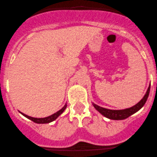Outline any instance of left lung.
Masks as SVG:
<instances>
[{"label":"left lung","mask_w":157,"mask_h":157,"mask_svg":"<svg viewBox=\"0 0 157 157\" xmlns=\"http://www.w3.org/2000/svg\"><path fill=\"white\" fill-rule=\"evenodd\" d=\"M150 90V85L149 86L148 89H147V92L143 96V98L140 100V102L137 104H136L133 106L130 107V108L125 109H120V110H113V109H109L102 108L101 106L95 105V103H92L93 106L95 107V109L97 111L99 112L102 115H103L105 117L108 118L110 119H114V120H122V119H125L128 118L129 116H132L135 113L138 112L143 105H145L146 102H147V98L149 96Z\"/></svg>","instance_id":"left-lung-1"}]
</instances>
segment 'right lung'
<instances>
[{
  "label": "right lung",
  "instance_id": "right-lung-1",
  "mask_svg": "<svg viewBox=\"0 0 157 157\" xmlns=\"http://www.w3.org/2000/svg\"><path fill=\"white\" fill-rule=\"evenodd\" d=\"M66 107H67V105L65 104V105H64V107H62V109H61L59 110V111H58L57 113H54V114H52V116H48V117H45V118L31 117V116H27V115L24 114V113H21V112L20 113H21L24 116H25V117L28 118V119H31V121H33V122H35V123H38V124H44V123H49V122H53L54 120H55V119H57V118L59 117V116H60V115L62 114L64 111H65V109H66Z\"/></svg>",
  "mask_w": 157,
  "mask_h": 157
}]
</instances>
